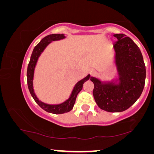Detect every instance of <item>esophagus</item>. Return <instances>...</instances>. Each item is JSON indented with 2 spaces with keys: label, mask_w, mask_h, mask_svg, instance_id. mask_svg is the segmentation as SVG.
Wrapping results in <instances>:
<instances>
[{
  "label": "esophagus",
  "mask_w": 154,
  "mask_h": 154,
  "mask_svg": "<svg viewBox=\"0 0 154 154\" xmlns=\"http://www.w3.org/2000/svg\"><path fill=\"white\" fill-rule=\"evenodd\" d=\"M95 72H96V71H95V70L94 68H91L90 70V74L91 75H94L95 74Z\"/></svg>",
  "instance_id": "esophagus-1"
}]
</instances>
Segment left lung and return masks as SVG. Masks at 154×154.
<instances>
[{
	"mask_svg": "<svg viewBox=\"0 0 154 154\" xmlns=\"http://www.w3.org/2000/svg\"><path fill=\"white\" fill-rule=\"evenodd\" d=\"M118 41L114 45L115 60L119 71V84H103L96 78L93 94L100 109L109 112L126 110L137 101L144 89L146 68L141 51L125 34H114Z\"/></svg>",
	"mask_w": 154,
	"mask_h": 154,
	"instance_id": "left-lung-1",
	"label": "left lung"
}]
</instances>
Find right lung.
Returning a JSON list of instances; mask_svg holds the SVG:
<instances>
[{
    "mask_svg": "<svg viewBox=\"0 0 154 154\" xmlns=\"http://www.w3.org/2000/svg\"><path fill=\"white\" fill-rule=\"evenodd\" d=\"M65 38L63 34H51L49 35L44 38L42 39V40L38 43V45L35 47L33 49V52L31 56V60H30L29 66L27 68V84L28 87H29V91L31 93L32 97H33L34 100L36 102V103L40 106V107L47 112H50L52 114H63L66 112H70L72 110L73 106L75 105V100H76L77 96L79 93L81 91L83 87V84L85 82L90 78V75H88L87 77L84 78L83 79L80 80L75 86L72 94L69 99L67 100L66 102L63 103L60 105H48L45 104L42 102L40 101L38 98H37L35 94L34 93V90L33 88V74H34V69L35 67L37 60H38L39 56L41 54V53L44 51L47 45L50 43L51 41L58 40L60 39H63Z\"/></svg>",
    "mask_w": 154,
    "mask_h": 154,
    "instance_id": "obj_1",
    "label": "right lung"
}]
</instances>
